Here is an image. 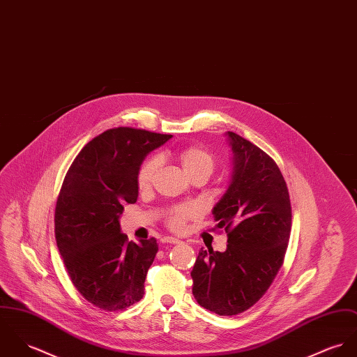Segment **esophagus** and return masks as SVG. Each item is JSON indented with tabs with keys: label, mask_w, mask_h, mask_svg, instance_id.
I'll list each match as a JSON object with an SVG mask.
<instances>
[{
	"label": "esophagus",
	"mask_w": 357,
	"mask_h": 357,
	"mask_svg": "<svg viewBox=\"0 0 357 357\" xmlns=\"http://www.w3.org/2000/svg\"><path fill=\"white\" fill-rule=\"evenodd\" d=\"M161 242H164V243H172V245H178V243H182V241H181V239H178V238L174 237L161 238Z\"/></svg>",
	"instance_id": "34e87169"
}]
</instances>
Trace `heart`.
<instances>
[{"label": "heart", "mask_w": 357, "mask_h": 357, "mask_svg": "<svg viewBox=\"0 0 357 357\" xmlns=\"http://www.w3.org/2000/svg\"><path fill=\"white\" fill-rule=\"evenodd\" d=\"M176 158L179 160L183 171L186 175H192L195 172H205L208 175L212 174L215 161L212 155L204 149L202 146L198 145H192V146H185L182 148L178 153ZM159 167V160L155 158L145 160L142 165L139 167L138 171V186L139 189H146L151 186L153 176L156 174V169ZM197 215V208L190 204L185 205H178L172 208L167 216V222L172 230H182L185 227V223Z\"/></svg>", "instance_id": "obj_1"}]
</instances>
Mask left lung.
I'll list each match as a JSON object with an SVG mask.
<instances>
[{
    "instance_id": "1",
    "label": "left lung",
    "mask_w": 357,
    "mask_h": 357,
    "mask_svg": "<svg viewBox=\"0 0 357 357\" xmlns=\"http://www.w3.org/2000/svg\"><path fill=\"white\" fill-rule=\"evenodd\" d=\"M226 137L233 174L212 213L216 229L227 233V249H201L192 278L201 307L233 317L255 305L277 277L290 237L291 206L275 161L236 132Z\"/></svg>"
}]
</instances>
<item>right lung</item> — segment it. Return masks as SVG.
Listing matches in <instances>:
<instances>
[{
	"instance_id": "right-lung-1",
	"label": "right lung",
	"mask_w": 357,
	"mask_h": 357,
	"mask_svg": "<svg viewBox=\"0 0 357 357\" xmlns=\"http://www.w3.org/2000/svg\"><path fill=\"white\" fill-rule=\"evenodd\" d=\"M172 135L131 127L93 138L73 161L54 212V234L67 273L80 294L108 311L144 297L159 250L155 238L128 241L120 230L124 204L138 198V171L148 153Z\"/></svg>"
}]
</instances>
